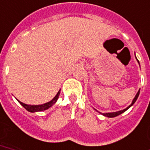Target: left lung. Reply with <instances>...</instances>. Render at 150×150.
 I'll return each instance as SVG.
<instances>
[{
    "label": "left lung",
    "instance_id": "left-lung-1",
    "mask_svg": "<svg viewBox=\"0 0 150 150\" xmlns=\"http://www.w3.org/2000/svg\"><path fill=\"white\" fill-rule=\"evenodd\" d=\"M137 59V58H136ZM138 62L139 63V61L138 60ZM139 93H140V90L138 91V93H136V95L135 97H134V98L133 99V100H132V103H131V105L127 107V108H125V109H123V110H120V111H118V112H106V113H101L100 112V114H102L103 116H107V117H109V118H112V117H116V116H119V115H120V114H122L123 112H124L125 111H127V109H128L130 107H131V106L133 105L134 104V102L136 101V100L138 99V98H139Z\"/></svg>",
    "mask_w": 150,
    "mask_h": 150
}]
</instances>
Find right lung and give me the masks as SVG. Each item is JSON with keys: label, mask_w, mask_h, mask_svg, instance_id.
Returning <instances> with one entry per match:
<instances>
[{"label": "right lung", "mask_w": 150, "mask_h": 150, "mask_svg": "<svg viewBox=\"0 0 150 150\" xmlns=\"http://www.w3.org/2000/svg\"><path fill=\"white\" fill-rule=\"evenodd\" d=\"M60 90L58 91V93H57V95L55 96L54 98H52V100L49 101L47 103H45V104H42V105H27V104H24V103L19 101V100H17L19 102V104L21 105L23 108H25L28 112H42V111L46 110L48 108H50V107H52L55 103L57 102V99L59 98V96H60Z\"/></svg>", "instance_id": "1"}]
</instances>
